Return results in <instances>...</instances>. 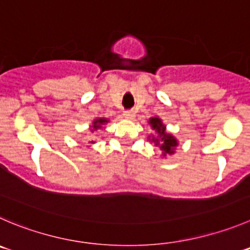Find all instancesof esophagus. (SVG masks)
<instances>
[{
    "label": "esophagus",
    "instance_id": "34e87169",
    "mask_svg": "<svg viewBox=\"0 0 250 250\" xmlns=\"http://www.w3.org/2000/svg\"><path fill=\"white\" fill-rule=\"evenodd\" d=\"M124 118L129 119V120H132L135 118V113L132 110H126L124 111Z\"/></svg>",
    "mask_w": 250,
    "mask_h": 250
}]
</instances>
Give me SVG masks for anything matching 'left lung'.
<instances>
[{"mask_svg":"<svg viewBox=\"0 0 250 250\" xmlns=\"http://www.w3.org/2000/svg\"><path fill=\"white\" fill-rule=\"evenodd\" d=\"M148 124L154 131V135L148 136V141L153 142L154 146L159 147V149L162 151V154H161L162 158L174 154L179 141L170 132H167V126L163 124L162 119L159 116H153L148 119Z\"/></svg>","mask_w":250,"mask_h":250,"instance_id":"left-lung-1","label":"left lung"}]
</instances>
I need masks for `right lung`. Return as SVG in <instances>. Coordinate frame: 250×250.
<instances>
[{
	"instance_id": "add662e5",
	"label": "right lung",
	"mask_w": 250,
	"mask_h": 250,
	"mask_svg": "<svg viewBox=\"0 0 250 250\" xmlns=\"http://www.w3.org/2000/svg\"><path fill=\"white\" fill-rule=\"evenodd\" d=\"M109 123V119L106 118H97L94 119L93 121H92V124L89 125V131L91 132H94L97 131V130L99 129H103V126L105 125V124ZM92 145L96 144V141H91Z\"/></svg>"
}]
</instances>
